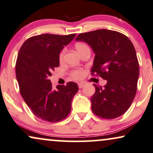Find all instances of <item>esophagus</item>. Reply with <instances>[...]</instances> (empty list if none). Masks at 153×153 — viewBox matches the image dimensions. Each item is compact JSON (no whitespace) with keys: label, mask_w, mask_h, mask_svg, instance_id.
I'll return each mask as SVG.
<instances>
[{"label":"esophagus","mask_w":153,"mask_h":153,"mask_svg":"<svg viewBox=\"0 0 153 153\" xmlns=\"http://www.w3.org/2000/svg\"><path fill=\"white\" fill-rule=\"evenodd\" d=\"M84 85H85L84 83H82V82L78 83V87H79V88H83V87H84Z\"/></svg>","instance_id":"esophagus-1"}]
</instances>
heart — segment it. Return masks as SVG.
Here are the masks:
<instances>
[{"instance_id":"obj_1","label":"heart","mask_w":153,"mask_h":153,"mask_svg":"<svg viewBox=\"0 0 153 153\" xmlns=\"http://www.w3.org/2000/svg\"><path fill=\"white\" fill-rule=\"evenodd\" d=\"M75 48H76L77 51L78 52V53L80 54L82 51H84L85 49H89L88 46L86 45L85 44L83 43H78L75 44ZM65 52V49H63L61 50V51L59 53V59L62 60L63 59V56H64V54ZM85 75L84 71L82 70V68H75L73 69L70 72V75L71 78L73 79H75V80H78V79L82 78Z\"/></svg>"}]
</instances>
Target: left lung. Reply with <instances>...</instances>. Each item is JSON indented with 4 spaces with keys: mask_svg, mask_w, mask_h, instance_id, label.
Here are the masks:
<instances>
[{
    "mask_svg": "<svg viewBox=\"0 0 153 153\" xmlns=\"http://www.w3.org/2000/svg\"><path fill=\"white\" fill-rule=\"evenodd\" d=\"M75 40L88 43L95 53L91 75L107 80L104 88L93 84V113L107 119L123 115L136 96L139 76V63L132 42L124 34L104 29L80 33Z\"/></svg>",
    "mask_w": 153,
    "mask_h": 153,
    "instance_id": "1",
    "label": "left lung"
}]
</instances>
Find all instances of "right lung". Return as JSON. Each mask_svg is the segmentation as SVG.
<instances>
[{
	"label": "right lung",
	"instance_id": "right-lung-1",
	"mask_svg": "<svg viewBox=\"0 0 153 153\" xmlns=\"http://www.w3.org/2000/svg\"><path fill=\"white\" fill-rule=\"evenodd\" d=\"M76 34H43L27 39L17 56L15 73L20 92L36 117L49 122L65 119L71 110V101L78 91L74 82L52 88L51 72L59 66V53Z\"/></svg>",
	"mask_w": 153,
	"mask_h": 153
}]
</instances>
